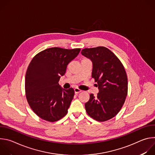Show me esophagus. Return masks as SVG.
Here are the masks:
<instances>
[{
    "mask_svg": "<svg viewBox=\"0 0 155 155\" xmlns=\"http://www.w3.org/2000/svg\"><path fill=\"white\" fill-rule=\"evenodd\" d=\"M74 91H75V94H78V93H79L81 92L82 91H81V90H79L78 88L76 87V88H75V89H74Z\"/></svg>",
    "mask_w": 155,
    "mask_h": 155,
    "instance_id": "34e87169",
    "label": "esophagus"
}]
</instances>
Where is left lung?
I'll list each match as a JSON object with an SVG mask.
<instances>
[{"label": "left lung", "mask_w": 155, "mask_h": 155, "mask_svg": "<svg viewBox=\"0 0 155 155\" xmlns=\"http://www.w3.org/2000/svg\"><path fill=\"white\" fill-rule=\"evenodd\" d=\"M81 54L93 63L92 77L99 93L90 94L85 103L87 114L98 121H105L118 114L127 94V77L121 61L108 48L98 47L82 50Z\"/></svg>", "instance_id": "8db88e82"}]
</instances>
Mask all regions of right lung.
Returning a JSON list of instances; mask_svg holds the SVG:
<instances>
[{
  "label": "right lung",
  "instance_id": "1",
  "mask_svg": "<svg viewBox=\"0 0 155 155\" xmlns=\"http://www.w3.org/2000/svg\"><path fill=\"white\" fill-rule=\"evenodd\" d=\"M80 51V48H50L38 53L30 62L25 77L26 98L41 119L57 121L68 114L74 90L63 89L58 82Z\"/></svg>",
  "mask_w": 155,
  "mask_h": 155
}]
</instances>
